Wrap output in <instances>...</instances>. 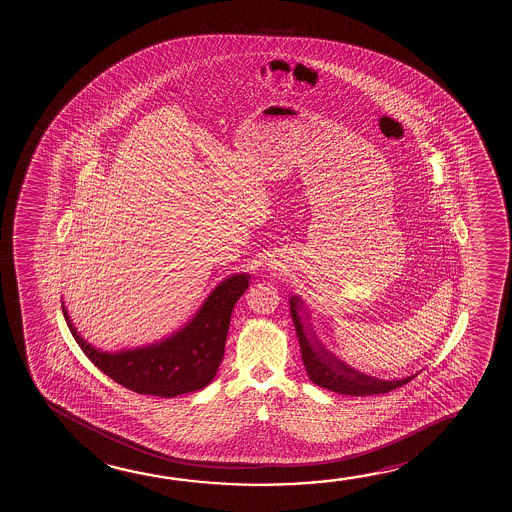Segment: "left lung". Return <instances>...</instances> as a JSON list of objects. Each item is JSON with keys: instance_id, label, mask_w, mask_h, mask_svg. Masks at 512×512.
<instances>
[{"instance_id": "8db88e82", "label": "left lung", "mask_w": 512, "mask_h": 512, "mask_svg": "<svg viewBox=\"0 0 512 512\" xmlns=\"http://www.w3.org/2000/svg\"><path fill=\"white\" fill-rule=\"evenodd\" d=\"M289 305H291L294 328L300 341L303 364L307 369V375L316 386L334 393L346 394V396H368V394L389 393L396 387L405 386L418 375L419 371L411 377L382 380L348 366L346 362L337 359L334 353L328 352L316 337L310 325L309 314L303 307L302 298L293 294L289 298Z\"/></svg>"}]
</instances>
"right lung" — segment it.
<instances>
[{"label":"right lung","mask_w":512,"mask_h":512,"mask_svg":"<svg viewBox=\"0 0 512 512\" xmlns=\"http://www.w3.org/2000/svg\"><path fill=\"white\" fill-rule=\"evenodd\" d=\"M248 284V273L230 275L212 289L193 318L171 336L118 352H103L87 343L69 318L64 302L62 312L82 352L107 377L135 393L173 398L200 391L216 377L225 355L232 310Z\"/></svg>","instance_id":"add662e5"}]
</instances>
